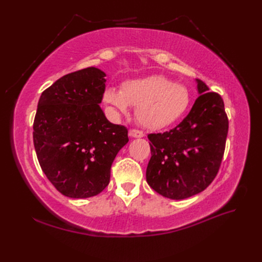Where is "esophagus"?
I'll list each match as a JSON object with an SVG mask.
<instances>
[{
    "label": "esophagus",
    "mask_w": 262,
    "mask_h": 262,
    "mask_svg": "<svg viewBox=\"0 0 262 262\" xmlns=\"http://www.w3.org/2000/svg\"><path fill=\"white\" fill-rule=\"evenodd\" d=\"M129 136L131 138H142V137H144V133L140 130H137V129H131L129 131Z\"/></svg>",
    "instance_id": "1"
}]
</instances>
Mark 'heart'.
I'll use <instances>...</instances> for the list:
<instances>
[{
	"label": "heart",
	"mask_w": 262,
	"mask_h": 262,
	"mask_svg": "<svg viewBox=\"0 0 262 262\" xmlns=\"http://www.w3.org/2000/svg\"><path fill=\"white\" fill-rule=\"evenodd\" d=\"M105 104L126 113L136 106L138 121L148 129H162L184 115L190 104V94L182 84L173 83L163 75H150L126 80L120 91L108 87L102 95Z\"/></svg>",
	"instance_id": "1"
}]
</instances>
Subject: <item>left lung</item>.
I'll list each match as a JSON object with an SVG mask.
<instances>
[{
	"mask_svg": "<svg viewBox=\"0 0 262 262\" xmlns=\"http://www.w3.org/2000/svg\"><path fill=\"white\" fill-rule=\"evenodd\" d=\"M199 97L175 128L150 133L146 181L157 193L186 199L207 188L217 175L224 155L228 119L224 101L196 80Z\"/></svg>",
	"mask_w": 262,
	"mask_h": 262,
	"instance_id": "left-lung-1",
	"label": "left lung"
}]
</instances>
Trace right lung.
<instances>
[{"label": "right lung", "mask_w": 262, "mask_h": 262, "mask_svg": "<svg viewBox=\"0 0 262 262\" xmlns=\"http://www.w3.org/2000/svg\"><path fill=\"white\" fill-rule=\"evenodd\" d=\"M106 74L97 68L69 73L45 90L34 120V145L47 178L63 195L100 193L128 129L106 118L99 104Z\"/></svg>", "instance_id": "1"}]
</instances>
